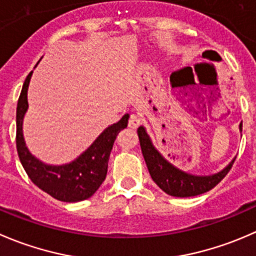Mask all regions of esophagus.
I'll use <instances>...</instances> for the list:
<instances>
[{
	"instance_id": "esophagus-1",
	"label": "esophagus",
	"mask_w": 256,
	"mask_h": 256,
	"mask_svg": "<svg viewBox=\"0 0 256 256\" xmlns=\"http://www.w3.org/2000/svg\"><path fill=\"white\" fill-rule=\"evenodd\" d=\"M141 124V118L138 115H131L130 120H128V126L131 128H138Z\"/></svg>"
}]
</instances>
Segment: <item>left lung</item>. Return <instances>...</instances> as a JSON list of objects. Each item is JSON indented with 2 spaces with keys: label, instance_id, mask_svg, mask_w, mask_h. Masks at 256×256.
Segmentation results:
<instances>
[{
  "label": "left lung",
  "instance_id": "1",
  "mask_svg": "<svg viewBox=\"0 0 256 256\" xmlns=\"http://www.w3.org/2000/svg\"><path fill=\"white\" fill-rule=\"evenodd\" d=\"M239 128L242 131V124H240ZM138 140H140L141 151H142L144 158H145L151 178L161 190L165 191L166 194L171 195V196H196V195L204 194L206 191L212 190L226 176L235 161V158H232V162H229L226 168H224L219 172L212 174V175H192V174L180 170L172 164L168 162L152 145L150 136L148 135L144 126H140L138 128Z\"/></svg>",
  "mask_w": 256,
  "mask_h": 256
}]
</instances>
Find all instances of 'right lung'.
Wrapping results in <instances>:
<instances>
[{"instance_id": "obj_1", "label": "right lung", "mask_w": 256, "mask_h": 256, "mask_svg": "<svg viewBox=\"0 0 256 256\" xmlns=\"http://www.w3.org/2000/svg\"><path fill=\"white\" fill-rule=\"evenodd\" d=\"M32 71L24 80L16 111V146L20 161L32 182L54 199L65 202H78L88 199L104 182L108 164L116 136L128 128L130 115L125 114L114 125L106 128L88 150L78 158L64 165H48L34 158L27 148L22 131L24 114L28 108L27 90Z\"/></svg>"}]
</instances>
